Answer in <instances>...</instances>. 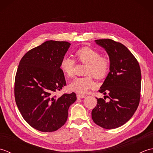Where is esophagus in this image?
I'll return each mask as SVG.
<instances>
[{
	"label": "esophagus",
	"instance_id": "obj_1",
	"mask_svg": "<svg viewBox=\"0 0 153 153\" xmlns=\"http://www.w3.org/2000/svg\"><path fill=\"white\" fill-rule=\"evenodd\" d=\"M85 96L83 95H80V94H77V99H83L85 98Z\"/></svg>",
	"mask_w": 153,
	"mask_h": 153
}]
</instances>
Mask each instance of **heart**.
<instances>
[{"label":"heart","instance_id":"heart-1","mask_svg":"<svg viewBox=\"0 0 153 153\" xmlns=\"http://www.w3.org/2000/svg\"><path fill=\"white\" fill-rule=\"evenodd\" d=\"M77 62L85 64V77H76L69 83L68 88L72 91L78 93H85L91 89L95 87L93 76L97 79H102L108 74L110 61L108 58L100 56L98 51L89 47H83L75 52ZM76 61L70 56L62 58L60 64V70L65 76L71 77L74 75Z\"/></svg>","mask_w":153,"mask_h":153}]
</instances>
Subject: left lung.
<instances>
[{"label": "left lung", "mask_w": 153, "mask_h": 153, "mask_svg": "<svg viewBox=\"0 0 153 153\" xmlns=\"http://www.w3.org/2000/svg\"><path fill=\"white\" fill-rule=\"evenodd\" d=\"M108 53L110 72L99 91L109 99H97L92 110L97 125L110 129L118 128L130 119L137 110L141 97V74L137 60L123 44L110 39L95 40Z\"/></svg>", "instance_id": "left-lung-1"}]
</instances>
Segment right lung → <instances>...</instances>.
I'll return each instance as SVG.
<instances>
[{
	"label": "right lung",
	"mask_w": 153,
	"mask_h": 153,
	"mask_svg": "<svg viewBox=\"0 0 153 153\" xmlns=\"http://www.w3.org/2000/svg\"><path fill=\"white\" fill-rule=\"evenodd\" d=\"M70 45L47 41L27 52L19 62L14 83L16 103L24 119L37 130H58L77 99L75 93L56 95L66 85L60 64Z\"/></svg>",
	"instance_id": "obj_1"
}]
</instances>
